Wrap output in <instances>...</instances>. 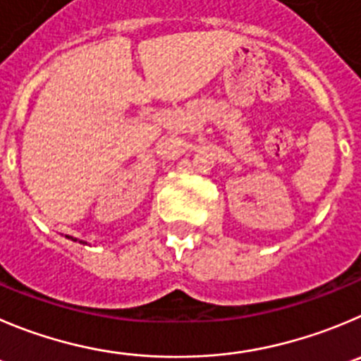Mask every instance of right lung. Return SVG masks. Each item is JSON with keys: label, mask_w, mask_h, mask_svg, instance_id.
Instances as JSON below:
<instances>
[{"label": "right lung", "mask_w": 361, "mask_h": 361, "mask_svg": "<svg viewBox=\"0 0 361 361\" xmlns=\"http://www.w3.org/2000/svg\"><path fill=\"white\" fill-rule=\"evenodd\" d=\"M83 244H85V242H83Z\"/></svg>", "instance_id": "add662e5"}]
</instances>
